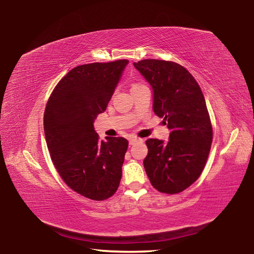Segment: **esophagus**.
Returning <instances> with one entry per match:
<instances>
[{"instance_id": "obj_1", "label": "esophagus", "mask_w": 254, "mask_h": 254, "mask_svg": "<svg viewBox=\"0 0 254 254\" xmlns=\"http://www.w3.org/2000/svg\"><path fill=\"white\" fill-rule=\"evenodd\" d=\"M139 142H142V140L138 139V138H131V139H129V145H135L136 143H139Z\"/></svg>"}]
</instances>
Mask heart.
Segmentation results:
<instances>
[{
  "instance_id": "b5f03b06",
  "label": "heart",
  "mask_w": 254,
  "mask_h": 254,
  "mask_svg": "<svg viewBox=\"0 0 254 254\" xmlns=\"http://www.w3.org/2000/svg\"><path fill=\"white\" fill-rule=\"evenodd\" d=\"M141 84H134V85H132V88H134V87H137V86H140Z\"/></svg>"
}]
</instances>
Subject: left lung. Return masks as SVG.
I'll list each match as a JSON object with an SVG mask.
<instances>
[{
	"instance_id": "1",
	"label": "left lung",
	"mask_w": 254,
	"mask_h": 254,
	"mask_svg": "<svg viewBox=\"0 0 254 254\" xmlns=\"http://www.w3.org/2000/svg\"><path fill=\"white\" fill-rule=\"evenodd\" d=\"M134 65L153 89L154 113L171 130L168 142L146 141V174L158 191L181 192L201 176L211 149L213 130L204 95L177 63L142 60Z\"/></svg>"
}]
</instances>
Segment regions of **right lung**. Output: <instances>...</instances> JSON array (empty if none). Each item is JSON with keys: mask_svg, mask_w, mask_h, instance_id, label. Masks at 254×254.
I'll return each instance as SVG.
<instances>
[{"mask_svg": "<svg viewBox=\"0 0 254 254\" xmlns=\"http://www.w3.org/2000/svg\"><path fill=\"white\" fill-rule=\"evenodd\" d=\"M127 60L78 65L61 79L44 112L51 161L71 190L93 201L112 196L123 176L128 142L101 141L93 122L108 105Z\"/></svg>", "mask_w": 254, "mask_h": 254, "instance_id": "right-lung-1", "label": "right lung"}]
</instances>
